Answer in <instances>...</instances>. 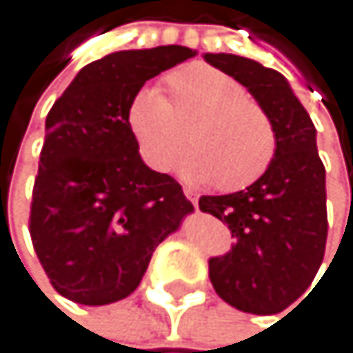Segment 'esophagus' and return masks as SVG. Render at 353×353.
Listing matches in <instances>:
<instances>
[{
  "instance_id": "obj_1",
  "label": "esophagus",
  "mask_w": 353,
  "mask_h": 353,
  "mask_svg": "<svg viewBox=\"0 0 353 353\" xmlns=\"http://www.w3.org/2000/svg\"><path fill=\"white\" fill-rule=\"evenodd\" d=\"M184 194H186V199L192 203L194 208H199V196H196V192H194V190H190V188H184Z\"/></svg>"
}]
</instances>
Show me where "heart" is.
<instances>
[{"label":"heart","instance_id":"b5f03b06","mask_svg":"<svg viewBox=\"0 0 353 353\" xmlns=\"http://www.w3.org/2000/svg\"><path fill=\"white\" fill-rule=\"evenodd\" d=\"M159 88L137 90L127 105V129L143 163L169 173L182 154V129L188 120V157L180 165L188 182H216L237 190L259 180L275 154V127L269 114L248 97L233 76L190 63L165 78Z\"/></svg>","mask_w":353,"mask_h":353}]
</instances>
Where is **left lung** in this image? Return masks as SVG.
<instances>
[{"label": "left lung", "mask_w": 353, "mask_h": 353, "mask_svg": "<svg viewBox=\"0 0 353 353\" xmlns=\"http://www.w3.org/2000/svg\"><path fill=\"white\" fill-rule=\"evenodd\" d=\"M203 59L241 82L275 127V154L259 180L199 199V210L228 224L235 237L228 254L210 259L214 290L245 314L273 316L305 294L324 259L326 171L316 127L279 72L226 52Z\"/></svg>", "instance_id": "1"}]
</instances>
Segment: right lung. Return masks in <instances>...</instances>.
I'll return each mask as SVG.
<instances>
[{
    "label": "right lung",
    "mask_w": 353,
    "mask_h": 353,
    "mask_svg": "<svg viewBox=\"0 0 353 353\" xmlns=\"http://www.w3.org/2000/svg\"><path fill=\"white\" fill-rule=\"evenodd\" d=\"M194 54L186 46L112 52L82 67L48 112L29 233L61 296L127 299L157 245L194 212L171 175L141 161L125 120L145 80Z\"/></svg>",
    "instance_id": "1"
}]
</instances>
